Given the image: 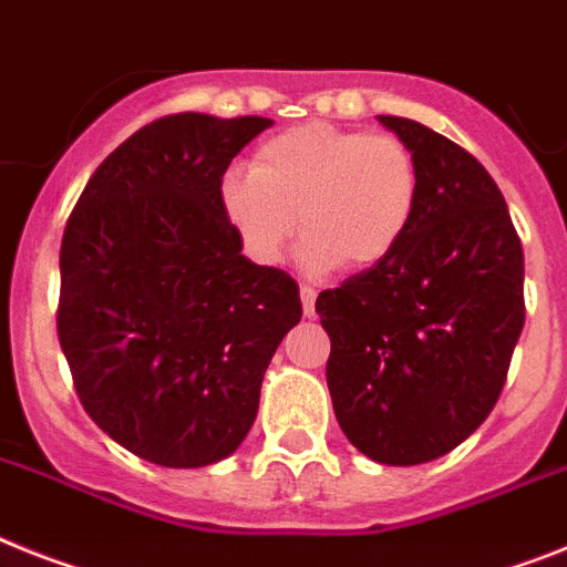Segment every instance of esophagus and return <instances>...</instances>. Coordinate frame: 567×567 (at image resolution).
Wrapping results in <instances>:
<instances>
[{
	"label": "esophagus",
	"instance_id": "1",
	"mask_svg": "<svg viewBox=\"0 0 567 567\" xmlns=\"http://www.w3.org/2000/svg\"><path fill=\"white\" fill-rule=\"evenodd\" d=\"M299 297H302V311H306V317H313L317 313V291H313L311 285H302Z\"/></svg>",
	"mask_w": 567,
	"mask_h": 567
}]
</instances>
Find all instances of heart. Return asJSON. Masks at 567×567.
Returning a JSON list of instances; mask_svg holds the SVG:
<instances>
[{
    "instance_id": "heart-1",
    "label": "heart",
    "mask_w": 567,
    "mask_h": 567,
    "mask_svg": "<svg viewBox=\"0 0 567 567\" xmlns=\"http://www.w3.org/2000/svg\"><path fill=\"white\" fill-rule=\"evenodd\" d=\"M421 169L401 137L306 123L256 150L250 173L221 181V204L247 254L282 259L297 221L311 270H365L406 239Z\"/></svg>"
}]
</instances>
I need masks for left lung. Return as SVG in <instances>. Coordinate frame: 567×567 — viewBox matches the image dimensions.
Instances as JSON below:
<instances>
[{"mask_svg":"<svg viewBox=\"0 0 567 567\" xmlns=\"http://www.w3.org/2000/svg\"><path fill=\"white\" fill-rule=\"evenodd\" d=\"M412 150L421 202L394 254L317 297L340 430L378 464H426L493 412L525 326V254L502 189L430 126L378 114Z\"/></svg>","mask_w":567,"mask_h":567,"instance_id":"8db88e82","label":"left lung"}]
</instances>
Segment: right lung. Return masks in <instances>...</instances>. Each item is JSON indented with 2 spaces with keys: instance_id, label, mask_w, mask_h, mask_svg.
<instances>
[{
  "instance_id": "add662e5",
  "label": "right lung",
  "mask_w": 567,
  "mask_h": 567,
  "mask_svg": "<svg viewBox=\"0 0 567 567\" xmlns=\"http://www.w3.org/2000/svg\"><path fill=\"white\" fill-rule=\"evenodd\" d=\"M270 123L152 121L94 169L65 225L56 334L80 403L161 467L239 450L270 357L302 317L297 282L241 256L221 204L230 161Z\"/></svg>"
}]
</instances>
